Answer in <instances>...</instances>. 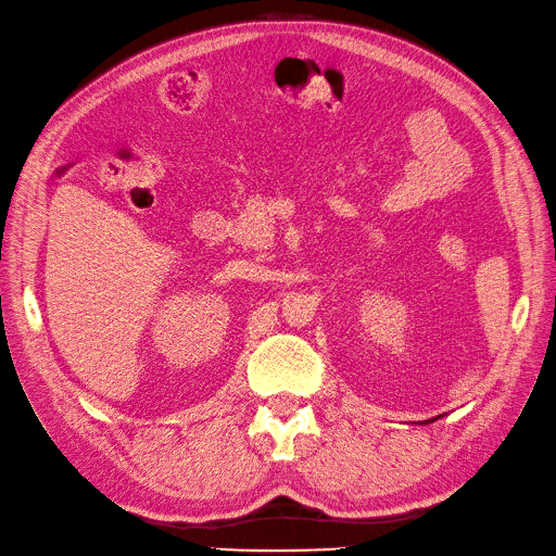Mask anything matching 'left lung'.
<instances>
[{"label":"left lung","instance_id":"obj_1","mask_svg":"<svg viewBox=\"0 0 556 556\" xmlns=\"http://www.w3.org/2000/svg\"><path fill=\"white\" fill-rule=\"evenodd\" d=\"M429 422H435V417H433V419H429Z\"/></svg>","mask_w":556,"mask_h":556}]
</instances>
